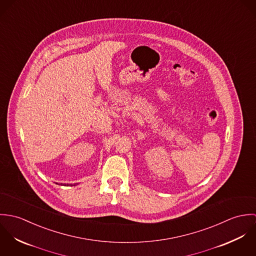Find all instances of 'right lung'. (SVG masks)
I'll use <instances>...</instances> for the list:
<instances>
[{"instance_id":"obj_1","label":"right lung","mask_w":256,"mask_h":256,"mask_svg":"<svg viewBox=\"0 0 256 256\" xmlns=\"http://www.w3.org/2000/svg\"><path fill=\"white\" fill-rule=\"evenodd\" d=\"M64 185H65V184H64ZM71 186H72V185H71Z\"/></svg>"}]
</instances>
